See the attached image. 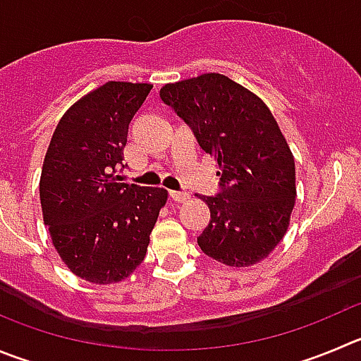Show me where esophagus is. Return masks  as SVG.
<instances>
[{"mask_svg":"<svg viewBox=\"0 0 361 361\" xmlns=\"http://www.w3.org/2000/svg\"><path fill=\"white\" fill-rule=\"evenodd\" d=\"M169 196L173 197V201H176V203H185V201H187L188 197H190L187 194V192H180V190H173L169 194Z\"/></svg>","mask_w":361,"mask_h":361,"instance_id":"34e87169","label":"esophagus"}]
</instances>
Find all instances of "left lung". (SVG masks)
Returning a JSON list of instances; mask_svg holds the SVG:
<instances>
[{
    "mask_svg": "<svg viewBox=\"0 0 361 361\" xmlns=\"http://www.w3.org/2000/svg\"><path fill=\"white\" fill-rule=\"evenodd\" d=\"M160 99L217 160V196H200L210 222L201 251L230 267L267 258L285 237L295 203V164L267 104L224 74L167 83Z\"/></svg>",
    "mask_w": 361,
    "mask_h": 361,
    "instance_id": "1",
    "label": "left lung"
}]
</instances>
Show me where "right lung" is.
I'll return each mask as SVG.
<instances>
[{"instance_id": "add662e5", "label": "right lung", "mask_w": 361, "mask_h": 361, "mask_svg": "<svg viewBox=\"0 0 361 361\" xmlns=\"http://www.w3.org/2000/svg\"><path fill=\"white\" fill-rule=\"evenodd\" d=\"M151 83L106 82L62 116L44 158L40 207L53 245L73 274L123 281L146 257L167 190L121 183L128 126Z\"/></svg>"}]
</instances>
